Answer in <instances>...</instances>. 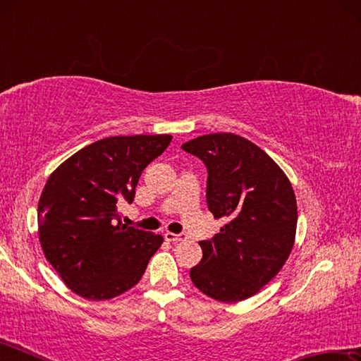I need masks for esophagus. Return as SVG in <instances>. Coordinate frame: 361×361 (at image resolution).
<instances>
[{
  "mask_svg": "<svg viewBox=\"0 0 361 361\" xmlns=\"http://www.w3.org/2000/svg\"><path fill=\"white\" fill-rule=\"evenodd\" d=\"M164 239L167 242H183L186 240V234H173V232H164Z\"/></svg>",
  "mask_w": 361,
  "mask_h": 361,
  "instance_id": "esophagus-1",
  "label": "esophagus"
}]
</instances>
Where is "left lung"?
Instances as JSON below:
<instances>
[{
	"label": "left lung",
	"instance_id": "8db88e82",
	"mask_svg": "<svg viewBox=\"0 0 361 361\" xmlns=\"http://www.w3.org/2000/svg\"><path fill=\"white\" fill-rule=\"evenodd\" d=\"M181 148L202 161L207 204L226 224L204 240L192 283L216 301L239 302L277 276L295 245L298 205L282 169L259 146L234 133H209Z\"/></svg>",
	"mask_w": 361,
	"mask_h": 361
}]
</instances>
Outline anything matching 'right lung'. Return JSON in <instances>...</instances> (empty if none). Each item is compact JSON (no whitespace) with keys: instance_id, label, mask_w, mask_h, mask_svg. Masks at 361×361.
Listing matches in <instances>:
<instances>
[{"instance_id":"obj_1","label":"right lung","mask_w":361,"mask_h":361,"mask_svg":"<svg viewBox=\"0 0 361 361\" xmlns=\"http://www.w3.org/2000/svg\"><path fill=\"white\" fill-rule=\"evenodd\" d=\"M170 142V135L103 138L47 178L38 204L39 243L73 293L105 301L143 277L164 239L122 224L119 204H132L140 175Z\"/></svg>"}]
</instances>
